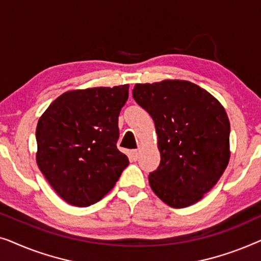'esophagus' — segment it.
<instances>
[{
    "label": "esophagus",
    "mask_w": 261,
    "mask_h": 261,
    "mask_svg": "<svg viewBox=\"0 0 261 261\" xmlns=\"http://www.w3.org/2000/svg\"><path fill=\"white\" fill-rule=\"evenodd\" d=\"M139 155H140V151L139 149H133V151H130V159L132 160H138Z\"/></svg>",
    "instance_id": "1"
}]
</instances>
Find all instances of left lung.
I'll return each instance as SVG.
<instances>
[{"mask_svg": "<svg viewBox=\"0 0 261 261\" xmlns=\"http://www.w3.org/2000/svg\"><path fill=\"white\" fill-rule=\"evenodd\" d=\"M133 97L151 115L158 135L160 164L148 176L153 192L172 208L198 202L230 158V123L223 106L183 80L135 84Z\"/></svg>", "mask_w": 261, "mask_h": 261, "instance_id": "8db88e82", "label": "left lung"}]
</instances>
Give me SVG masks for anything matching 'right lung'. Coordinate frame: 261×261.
I'll return each mask as SVG.
<instances>
[{"label": "right lung", "mask_w": 261, "mask_h": 261, "mask_svg": "<svg viewBox=\"0 0 261 261\" xmlns=\"http://www.w3.org/2000/svg\"><path fill=\"white\" fill-rule=\"evenodd\" d=\"M129 85L64 92L38 121L37 164L64 201L89 206L114 188L129 164L116 147Z\"/></svg>", "instance_id": "1"}]
</instances>
